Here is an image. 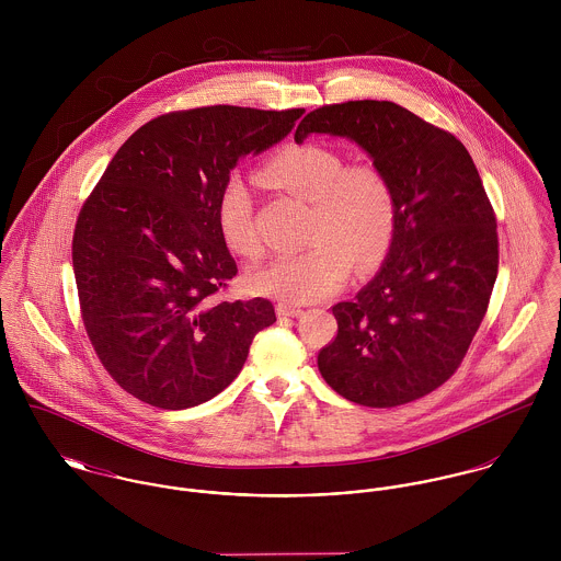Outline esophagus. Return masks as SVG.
I'll return each mask as SVG.
<instances>
[{
	"label": "esophagus",
	"instance_id": "34e87169",
	"mask_svg": "<svg viewBox=\"0 0 561 561\" xmlns=\"http://www.w3.org/2000/svg\"><path fill=\"white\" fill-rule=\"evenodd\" d=\"M276 316L278 318H298V316H302V309L300 307H291V305H285V302H280L278 307H276Z\"/></svg>",
	"mask_w": 561,
	"mask_h": 561
}]
</instances>
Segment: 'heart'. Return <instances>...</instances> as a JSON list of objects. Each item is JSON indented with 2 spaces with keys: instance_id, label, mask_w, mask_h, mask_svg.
I'll return each mask as SVG.
<instances>
[{
  "instance_id": "obj_1",
  "label": "heart",
  "mask_w": 561,
  "mask_h": 561,
  "mask_svg": "<svg viewBox=\"0 0 561 561\" xmlns=\"http://www.w3.org/2000/svg\"><path fill=\"white\" fill-rule=\"evenodd\" d=\"M259 179L311 203L309 248L274 256L248 276L252 291L291 305L316 302L343 287L352 261L367 270L391 245L398 205L391 181L369 161H352L323 145H289L267 161ZM216 220L225 243L240 256L261 254L252 220V194L240 176H231L216 203Z\"/></svg>"
}]
</instances>
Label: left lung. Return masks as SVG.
<instances>
[{
    "mask_svg": "<svg viewBox=\"0 0 561 561\" xmlns=\"http://www.w3.org/2000/svg\"><path fill=\"white\" fill-rule=\"evenodd\" d=\"M356 142L391 181L398 220L380 272L332 307L336 336L318 356L345 400L391 408L419 400L460 367L496 280L492 205L465 145L393 101L323 105L294 140Z\"/></svg>",
    "mask_w": 561,
    "mask_h": 561,
    "instance_id": "obj_1",
    "label": "left lung"
}]
</instances>
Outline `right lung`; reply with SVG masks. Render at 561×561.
<instances>
[{"mask_svg": "<svg viewBox=\"0 0 561 561\" xmlns=\"http://www.w3.org/2000/svg\"><path fill=\"white\" fill-rule=\"evenodd\" d=\"M305 110L211 105L142 125L81 207L73 272L81 320L127 393L183 410L222 393L254 334L276 321L265 298L222 302L238 274L216 203L248 153L280 142Z\"/></svg>", "mask_w": 561, "mask_h": 561, "instance_id": "add662e5", "label": "right lung"}]
</instances>
